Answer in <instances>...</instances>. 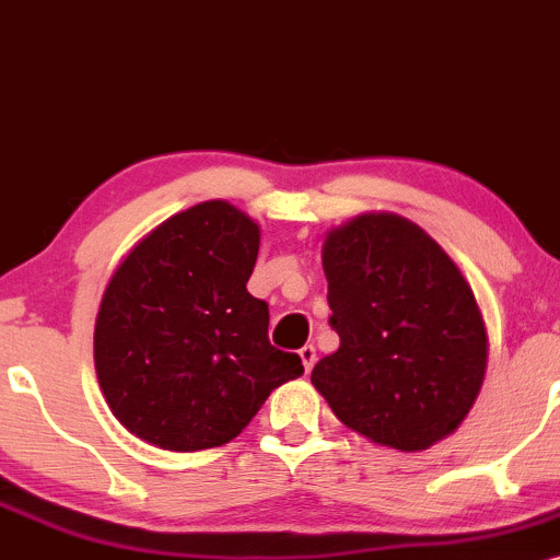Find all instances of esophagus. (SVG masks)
<instances>
[{"label": "esophagus", "mask_w": 560, "mask_h": 560, "mask_svg": "<svg viewBox=\"0 0 560 560\" xmlns=\"http://www.w3.org/2000/svg\"><path fill=\"white\" fill-rule=\"evenodd\" d=\"M299 357H301V362H304V370L310 373V370L314 368V362H317V349H314L312 343H304V347L299 349Z\"/></svg>", "instance_id": "34e87169"}]
</instances>
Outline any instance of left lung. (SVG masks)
<instances>
[{
    "label": "left lung",
    "instance_id": "left-lung-1",
    "mask_svg": "<svg viewBox=\"0 0 560 560\" xmlns=\"http://www.w3.org/2000/svg\"><path fill=\"white\" fill-rule=\"evenodd\" d=\"M323 269L341 347L312 383L336 418L401 452L455 431L487 370V328L455 261L418 224L364 213L330 232Z\"/></svg>",
    "mask_w": 560,
    "mask_h": 560
}]
</instances>
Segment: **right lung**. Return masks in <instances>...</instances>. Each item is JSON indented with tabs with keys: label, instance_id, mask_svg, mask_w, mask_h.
<instances>
[{
	"label": "right lung",
	"instance_id": "1",
	"mask_svg": "<svg viewBox=\"0 0 560 560\" xmlns=\"http://www.w3.org/2000/svg\"><path fill=\"white\" fill-rule=\"evenodd\" d=\"M259 224L224 200L166 219L105 288L94 368L121 425L174 452L222 447L280 383L304 373L269 343V306L246 282Z\"/></svg>",
	"mask_w": 560,
	"mask_h": 560
}]
</instances>
